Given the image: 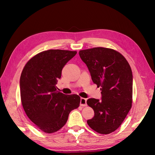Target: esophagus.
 Segmentation results:
<instances>
[{
    "mask_svg": "<svg viewBox=\"0 0 155 155\" xmlns=\"http://www.w3.org/2000/svg\"><path fill=\"white\" fill-rule=\"evenodd\" d=\"M80 105L82 107H85L87 105V99L83 97H81V100H80Z\"/></svg>",
    "mask_w": 155,
    "mask_h": 155,
    "instance_id": "obj_1",
    "label": "esophagus"
}]
</instances>
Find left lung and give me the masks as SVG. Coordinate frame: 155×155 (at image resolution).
I'll list each match as a JSON object with an SVG mask.
<instances>
[{"label": "left lung", "mask_w": 155, "mask_h": 155, "mask_svg": "<svg viewBox=\"0 0 155 155\" xmlns=\"http://www.w3.org/2000/svg\"><path fill=\"white\" fill-rule=\"evenodd\" d=\"M92 80L101 87V100L90 98L87 105L94 116L87 124L96 132L107 134L122 124L132 106L133 74L127 61L118 51L97 47L79 51Z\"/></svg>", "instance_id": "1"}]
</instances>
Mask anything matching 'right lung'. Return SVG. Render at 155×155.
<instances>
[{
    "mask_svg": "<svg viewBox=\"0 0 155 155\" xmlns=\"http://www.w3.org/2000/svg\"><path fill=\"white\" fill-rule=\"evenodd\" d=\"M76 54L63 50L42 51L30 59L22 70L20 91L23 109L45 133H52L62 128L70 112L79 106L78 95H65L56 87L63 68Z\"/></svg>",
    "mask_w": 155,
    "mask_h": 155,
    "instance_id": "add662e5",
    "label": "right lung"
}]
</instances>
